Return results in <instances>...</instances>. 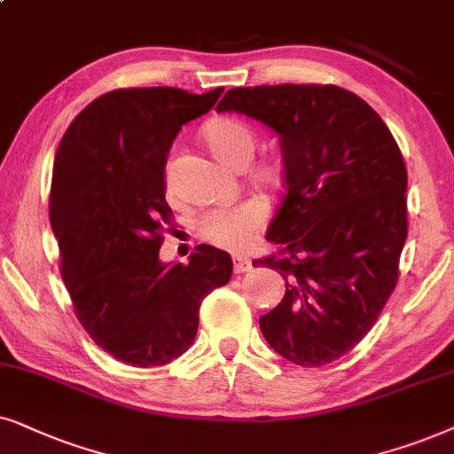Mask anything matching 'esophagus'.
<instances>
[{
  "label": "esophagus",
  "mask_w": 454,
  "mask_h": 454,
  "mask_svg": "<svg viewBox=\"0 0 454 454\" xmlns=\"http://www.w3.org/2000/svg\"><path fill=\"white\" fill-rule=\"evenodd\" d=\"M232 263H234V271H237V274H245V271H251L253 270V262H251L249 257L234 255L232 257Z\"/></svg>",
  "instance_id": "1"
}]
</instances>
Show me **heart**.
Here are the masks:
<instances>
[{
	"instance_id": "1",
	"label": "heart",
	"mask_w": 454,
	"mask_h": 454,
	"mask_svg": "<svg viewBox=\"0 0 454 454\" xmlns=\"http://www.w3.org/2000/svg\"><path fill=\"white\" fill-rule=\"evenodd\" d=\"M205 138L209 149L223 164L239 168L249 164L257 147V135L249 124L237 118H214L205 124ZM262 178H271L270 170L262 172ZM170 180V168H168ZM268 207L259 199H247L232 207L211 209L197 222V231L211 245L231 251H245L253 243L259 228L263 226Z\"/></svg>"
}]
</instances>
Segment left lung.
I'll return each instance as SVG.
<instances>
[{
  "instance_id": "8db88e82",
  "label": "left lung",
  "mask_w": 454,
  "mask_h": 454,
  "mask_svg": "<svg viewBox=\"0 0 454 454\" xmlns=\"http://www.w3.org/2000/svg\"><path fill=\"white\" fill-rule=\"evenodd\" d=\"M274 130L284 161L268 228L284 299L259 317L265 340L303 367L342 357L376 324L407 240V168L384 120L334 84L231 89L215 107Z\"/></svg>"
}]
</instances>
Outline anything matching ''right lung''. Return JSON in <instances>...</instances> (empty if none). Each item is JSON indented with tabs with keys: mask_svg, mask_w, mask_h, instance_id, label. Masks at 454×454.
Masks as SVG:
<instances>
[{
	"mask_svg": "<svg viewBox=\"0 0 454 454\" xmlns=\"http://www.w3.org/2000/svg\"><path fill=\"white\" fill-rule=\"evenodd\" d=\"M222 90H110L59 141L50 220L64 282L82 328L129 365L180 357L197 336L201 301L232 276L231 255L211 245H199L186 265L160 259L172 215L168 153L183 124L207 114Z\"/></svg>",
	"mask_w": 454,
	"mask_h": 454,
	"instance_id": "right-lung-1",
	"label": "right lung"
}]
</instances>
